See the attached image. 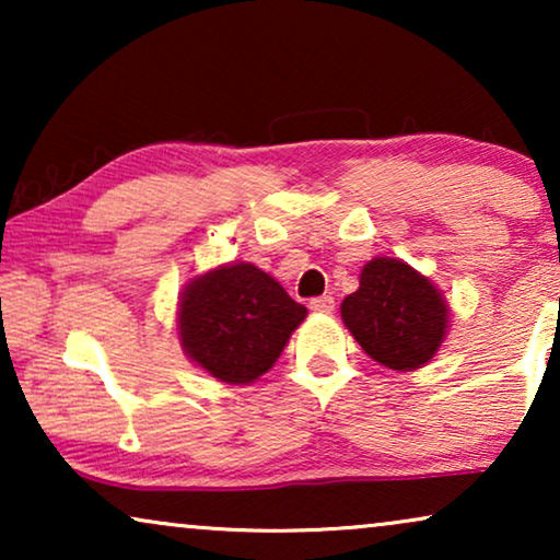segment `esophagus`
I'll return each instance as SVG.
<instances>
[{
  "label": "esophagus",
  "mask_w": 560,
  "mask_h": 560,
  "mask_svg": "<svg viewBox=\"0 0 560 560\" xmlns=\"http://www.w3.org/2000/svg\"><path fill=\"white\" fill-rule=\"evenodd\" d=\"M308 305H311V311H316V313H331V311L336 308V303H334L331 295H318V298H313V301H311Z\"/></svg>",
  "instance_id": "1"
}]
</instances>
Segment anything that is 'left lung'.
<instances>
[{
    "label": "left lung",
    "instance_id": "1",
    "mask_svg": "<svg viewBox=\"0 0 560 560\" xmlns=\"http://www.w3.org/2000/svg\"><path fill=\"white\" fill-rule=\"evenodd\" d=\"M341 318L374 362L408 372L439 351L448 311L431 280L400 259L377 257L362 270L357 293L343 298Z\"/></svg>",
    "mask_w": 560,
    "mask_h": 560
}]
</instances>
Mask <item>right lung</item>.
I'll return each instance as SVG.
<instances>
[{
	"label": "right lung",
	"mask_w": 560,
	"mask_h": 560,
	"mask_svg": "<svg viewBox=\"0 0 560 560\" xmlns=\"http://www.w3.org/2000/svg\"><path fill=\"white\" fill-rule=\"evenodd\" d=\"M305 313V305L255 265H226L183 293L180 341L213 377L244 385L270 370Z\"/></svg>",
	"instance_id": "add662e5"
}]
</instances>
